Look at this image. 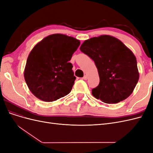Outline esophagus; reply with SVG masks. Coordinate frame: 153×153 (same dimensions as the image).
Returning <instances> with one entry per match:
<instances>
[{
    "instance_id": "esophagus-1",
    "label": "esophagus",
    "mask_w": 153,
    "mask_h": 153,
    "mask_svg": "<svg viewBox=\"0 0 153 153\" xmlns=\"http://www.w3.org/2000/svg\"><path fill=\"white\" fill-rule=\"evenodd\" d=\"M82 79H83V80H87V79H88V76H87V75H85L84 76V77H82Z\"/></svg>"
}]
</instances>
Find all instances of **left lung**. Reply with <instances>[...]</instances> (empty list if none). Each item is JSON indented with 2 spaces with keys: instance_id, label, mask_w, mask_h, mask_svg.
Segmentation results:
<instances>
[{
  "instance_id": "left-lung-1",
  "label": "left lung",
  "mask_w": 153,
  "mask_h": 153,
  "mask_svg": "<svg viewBox=\"0 0 153 153\" xmlns=\"http://www.w3.org/2000/svg\"><path fill=\"white\" fill-rule=\"evenodd\" d=\"M96 64L100 84L92 94L106 103H117L131 94L139 79L137 59L121 41L101 35L85 40L80 48Z\"/></svg>"
}]
</instances>
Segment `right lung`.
I'll return each mask as SVG.
<instances>
[{"instance_id":"obj_1","label":"right lung","mask_w":153,"mask_h":153,"mask_svg":"<svg viewBox=\"0 0 153 153\" xmlns=\"http://www.w3.org/2000/svg\"><path fill=\"white\" fill-rule=\"evenodd\" d=\"M80 45L73 37L54 34L34 46L27 60L24 78L36 98L51 102L71 92L76 77L69 62Z\"/></svg>"}]
</instances>
